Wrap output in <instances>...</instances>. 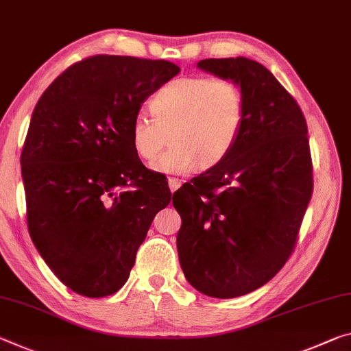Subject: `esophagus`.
<instances>
[{
    "label": "esophagus",
    "instance_id": "obj_1",
    "mask_svg": "<svg viewBox=\"0 0 351 351\" xmlns=\"http://www.w3.org/2000/svg\"><path fill=\"white\" fill-rule=\"evenodd\" d=\"M181 180H176V178H169V187H170V192H175L178 189L181 187Z\"/></svg>",
    "mask_w": 351,
    "mask_h": 351
}]
</instances>
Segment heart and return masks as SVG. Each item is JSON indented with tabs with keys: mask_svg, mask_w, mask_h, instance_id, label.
<instances>
[{
	"mask_svg": "<svg viewBox=\"0 0 351 351\" xmlns=\"http://www.w3.org/2000/svg\"><path fill=\"white\" fill-rule=\"evenodd\" d=\"M154 117L138 112L130 128L137 156L153 160L170 132L171 148L153 162L159 173L214 169L230 156L241 137L245 104L241 87L223 77L182 76L153 97Z\"/></svg>",
	"mask_w": 351,
	"mask_h": 351,
	"instance_id": "obj_1",
	"label": "heart"
}]
</instances>
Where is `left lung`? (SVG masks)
Wrapping results in <instances>:
<instances>
[{"label": "left lung", "instance_id": "1", "mask_svg": "<svg viewBox=\"0 0 351 351\" xmlns=\"http://www.w3.org/2000/svg\"><path fill=\"white\" fill-rule=\"evenodd\" d=\"M197 66L241 87L245 119L223 162L173 193L178 258L198 292L236 298L269 282L295 247L313 193L308 126L263 64L226 58Z\"/></svg>", "mask_w": 351, "mask_h": 351}]
</instances>
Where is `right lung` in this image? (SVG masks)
Instances as JSON below:
<instances>
[{
  "label": "right lung",
  "mask_w": 351,
  "mask_h": 351,
  "mask_svg": "<svg viewBox=\"0 0 351 351\" xmlns=\"http://www.w3.org/2000/svg\"><path fill=\"white\" fill-rule=\"evenodd\" d=\"M180 73L167 60L93 56L56 77L38 99L21 152L27 230L53 274L80 295L125 285L164 181L130 137L145 99Z\"/></svg>",
  "instance_id": "right-lung-1"
}]
</instances>
